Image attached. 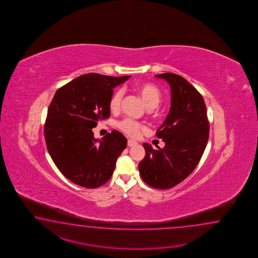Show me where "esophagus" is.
Listing matches in <instances>:
<instances>
[{
  "label": "esophagus",
  "mask_w": 258,
  "mask_h": 258,
  "mask_svg": "<svg viewBox=\"0 0 258 258\" xmlns=\"http://www.w3.org/2000/svg\"><path fill=\"white\" fill-rule=\"evenodd\" d=\"M137 143L136 141H134V140H131V139H129L128 140V142H127V146L129 147V148H131V147H134V146H137Z\"/></svg>",
  "instance_id": "34e87169"
}]
</instances>
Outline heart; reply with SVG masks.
I'll return each instance as SVG.
<instances>
[{"label":"heart","mask_w":258,"mask_h":258,"mask_svg":"<svg viewBox=\"0 0 258 258\" xmlns=\"http://www.w3.org/2000/svg\"><path fill=\"white\" fill-rule=\"evenodd\" d=\"M137 93L141 96L144 102L148 109L156 108L160 103L162 95L159 90L153 84L150 83H141L137 85ZM124 97V91L121 88L116 89L115 91L110 96L109 106L111 111L117 112L121 109L122 99ZM117 127L124 133L128 137H137L141 135V133L146 131L147 127L142 122L136 121L131 118H124L117 122Z\"/></svg>","instance_id":"1"}]
</instances>
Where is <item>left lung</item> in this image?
<instances>
[{
  "label": "left lung",
  "instance_id": "1",
  "mask_svg": "<svg viewBox=\"0 0 258 258\" xmlns=\"http://www.w3.org/2000/svg\"><path fill=\"white\" fill-rule=\"evenodd\" d=\"M171 88L170 112L156 133L165 142L153 149L143 144L145 158L138 168L143 181L159 190L170 189L186 179L198 166L209 137V121L202 95L185 78L164 73Z\"/></svg>",
  "mask_w": 258,
  "mask_h": 258
}]
</instances>
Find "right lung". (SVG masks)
I'll list each match as a JSON object with an SVG mask.
<instances>
[{
    "mask_svg": "<svg viewBox=\"0 0 258 258\" xmlns=\"http://www.w3.org/2000/svg\"><path fill=\"white\" fill-rule=\"evenodd\" d=\"M129 77L82 75L60 87L49 104L44 124L48 151L60 172L77 185H103L126 148L120 132L108 133L99 143L92 128L110 118L113 88Z\"/></svg>",
    "mask_w": 258,
    "mask_h": 258,
    "instance_id": "right-lung-1",
    "label": "right lung"
}]
</instances>
